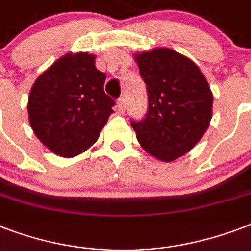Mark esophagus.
Here are the masks:
<instances>
[{
	"instance_id": "1",
	"label": "esophagus",
	"mask_w": 251,
	"mask_h": 251,
	"mask_svg": "<svg viewBox=\"0 0 251 251\" xmlns=\"http://www.w3.org/2000/svg\"><path fill=\"white\" fill-rule=\"evenodd\" d=\"M117 109H118V112H120V113H124V112H125V110H126V100H125V98H121V99H120V100H118Z\"/></svg>"
}]
</instances>
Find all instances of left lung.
Instances as JSON below:
<instances>
[{"label": "left lung", "instance_id": "left-lung-1", "mask_svg": "<svg viewBox=\"0 0 251 251\" xmlns=\"http://www.w3.org/2000/svg\"><path fill=\"white\" fill-rule=\"evenodd\" d=\"M134 60L147 86L149 110L131 126L146 152L171 163L202 139L212 117L214 95L201 69L173 49L135 53Z\"/></svg>", "mask_w": 251, "mask_h": 251}]
</instances>
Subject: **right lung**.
<instances>
[{
    "mask_svg": "<svg viewBox=\"0 0 251 251\" xmlns=\"http://www.w3.org/2000/svg\"><path fill=\"white\" fill-rule=\"evenodd\" d=\"M95 54L68 53L37 76L29 91V125L53 153L73 157L98 141L113 109Z\"/></svg>",
    "mask_w": 251,
    "mask_h": 251,
    "instance_id": "1",
    "label": "right lung"
}]
</instances>
